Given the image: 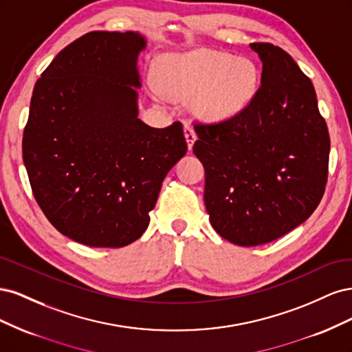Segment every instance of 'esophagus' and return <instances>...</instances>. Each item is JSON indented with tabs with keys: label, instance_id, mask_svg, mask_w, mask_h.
Segmentation results:
<instances>
[{
	"label": "esophagus",
	"instance_id": "1",
	"mask_svg": "<svg viewBox=\"0 0 352 352\" xmlns=\"http://www.w3.org/2000/svg\"><path fill=\"white\" fill-rule=\"evenodd\" d=\"M184 132H185V138H186V142H188V148H189V150H192V145H194V142L197 140V135H195V132L192 129V126H190L189 123H185Z\"/></svg>",
	"mask_w": 352,
	"mask_h": 352
}]
</instances>
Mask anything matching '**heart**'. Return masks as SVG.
Masks as SVG:
<instances>
[{
	"mask_svg": "<svg viewBox=\"0 0 352 352\" xmlns=\"http://www.w3.org/2000/svg\"><path fill=\"white\" fill-rule=\"evenodd\" d=\"M148 85L160 101L194 97L190 107L195 116L220 122L236 116L254 100L258 70L248 58L198 50L167 57L162 65V78L150 73Z\"/></svg>",
	"mask_w": 352,
	"mask_h": 352,
	"instance_id": "heart-1",
	"label": "heart"
}]
</instances>
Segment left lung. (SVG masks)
<instances>
[{
  "instance_id": "obj_1",
  "label": "left lung",
  "mask_w": 352,
  "mask_h": 352,
  "mask_svg": "<svg viewBox=\"0 0 352 352\" xmlns=\"http://www.w3.org/2000/svg\"><path fill=\"white\" fill-rule=\"evenodd\" d=\"M250 47L263 61L254 100L230 119L194 124L211 226L241 247L278 239L313 214L324 194L330 151L310 78L282 48Z\"/></svg>"
}]
</instances>
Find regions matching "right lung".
<instances>
[{"instance_id": "1", "label": "right lung", "mask_w": 352, "mask_h": 352, "mask_svg": "<svg viewBox=\"0 0 352 352\" xmlns=\"http://www.w3.org/2000/svg\"><path fill=\"white\" fill-rule=\"evenodd\" d=\"M136 32L95 30L61 50L36 80L23 132L32 192L63 235L120 248L146 230L162 184L188 150L184 126L138 119Z\"/></svg>"}]
</instances>
